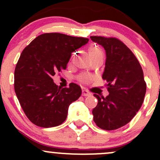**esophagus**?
<instances>
[{
    "label": "esophagus",
    "instance_id": "34e87169",
    "mask_svg": "<svg viewBox=\"0 0 160 160\" xmlns=\"http://www.w3.org/2000/svg\"><path fill=\"white\" fill-rule=\"evenodd\" d=\"M82 95H83V96H84V97L89 96L90 93L86 89H83V90H82Z\"/></svg>",
    "mask_w": 160,
    "mask_h": 160
}]
</instances>
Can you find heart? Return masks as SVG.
Instances as JSON below:
<instances>
[{"label":"heart","instance_id":"b5f03b06","mask_svg":"<svg viewBox=\"0 0 160 160\" xmlns=\"http://www.w3.org/2000/svg\"><path fill=\"white\" fill-rule=\"evenodd\" d=\"M89 53L90 56H100L101 55V51L98 49V47H96L95 46H91L89 48ZM80 79L82 80V81L87 82L89 80L90 77H88V75H85V74H83L80 77Z\"/></svg>","mask_w":160,"mask_h":160}]
</instances>
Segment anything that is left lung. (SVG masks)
I'll return each mask as SVG.
<instances>
[{"instance_id": "obj_1", "label": "left lung", "mask_w": 160, "mask_h": 160, "mask_svg": "<svg viewBox=\"0 0 160 160\" xmlns=\"http://www.w3.org/2000/svg\"><path fill=\"white\" fill-rule=\"evenodd\" d=\"M106 52L103 80L108 82L109 94L98 100L93 109V122L104 130L124 126L135 117L144 101L146 83L141 65L131 50L115 38L91 36Z\"/></svg>"}]
</instances>
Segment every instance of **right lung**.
I'll use <instances>...</instances> for the list:
<instances>
[{
	"label": "right lung",
	"instance_id": "1",
	"mask_svg": "<svg viewBox=\"0 0 160 160\" xmlns=\"http://www.w3.org/2000/svg\"><path fill=\"white\" fill-rule=\"evenodd\" d=\"M88 41L61 33H45L22 51L14 70V91L25 114L35 125L51 128L67 119L69 106L80 98L81 88L73 83L61 88L52 77L66 70L72 52Z\"/></svg>",
	"mask_w": 160,
	"mask_h": 160
}]
</instances>
